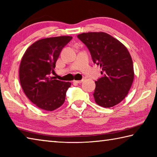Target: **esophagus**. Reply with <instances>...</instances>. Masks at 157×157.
Returning <instances> with one entry per match:
<instances>
[{"instance_id": "34e87169", "label": "esophagus", "mask_w": 157, "mask_h": 157, "mask_svg": "<svg viewBox=\"0 0 157 157\" xmlns=\"http://www.w3.org/2000/svg\"><path fill=\"white\" fill-rule=\"evenodd\" d=\"M82 82H83V79H82V80H73V81L74 84H81Z\"/></svg>"}]
</instances>
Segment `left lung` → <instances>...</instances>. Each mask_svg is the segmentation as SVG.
Segmentation results:
<instances>
[{"label": "left lung", "instance_id": "obj_1", "mask_svg": "<svg viewBox=\"0 0 157 157\" xmlns=\"http://www.w3.org/2000/svg\"><path fill=\"white\" fill-rule=\"evenodd\" d=\"M91 52L103 75L95 82V101L100 107H112L128 94L134 78L131 55L124 45L107 33L91 32L78 35Z\"/></svg>", "mask_w": 157, "mask_h": 157}]
</instances>
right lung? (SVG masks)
<instances>
[{
	"instance_id": "1",
	"label": "right lung",
	"mask_w": 157,
	"mask_h": 157,
	"mask_svg": "<svg viewBox=\"0 0 157 157\" xmlns=\"http://www.w3.org/2000/svg\"><path fill=\"white\" fill-rule=\"evenodd\" d=\"M72 39L60 36L40 39L28 47L21 59V87L28 99L41 109L54 111L64 102L71 83L55 79L50 74L55 72L61 51Z\"/></svg>"
}]
</instances>
